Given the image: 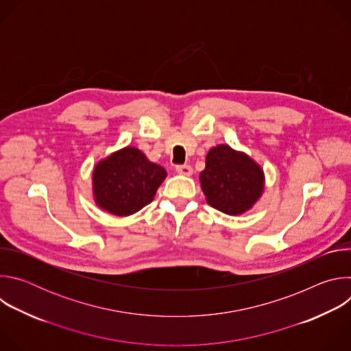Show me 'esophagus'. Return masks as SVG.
<instances>
[{
    "instance_id": "obj_1",
    "label": "esophagus",
    "mask_w": 351,
    "mask_h": 351,
    "mask_svg": "<svg viewBox=\"0 0 351 351\" xmlns=\"http://www.w3.org/2000/svg\"><path fill=\"white\" fill-rule=\"evenodd\" d=\"M176 172L180 173V175H184V176H190V175L193 173V168H191L190 165H187V164H184V165H178V167H176Z\"/></svg>"
}]
</instances>
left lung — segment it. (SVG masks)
<instances>
[{"mask_svg":"<svg viewBox=\"0 0 351 351\" xmlns=\"http://www.w3.org/2000/svg\"><path fill=\"white\" fill-rule=\"evenodd\" d=\"M207 203L218 211L237 215L252 207L263 193L261 168L229 145L211 148L206 169L199 173Z\"/></svg>","mask_w":351,"mask_h":351,"instance_id":"left-lung-1","label":"left lung"}]
</instances>
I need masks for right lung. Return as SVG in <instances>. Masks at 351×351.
<instances>
[{"label":"right lung","instance_id":"1","mask_svg":"<svg viewBox=\"0 0 351 351\" xmlns=\"http://www.w3.org/2000/svg\"><path fill=\"white\" fill-rule=\"evenodd\" d=\"M165 176L162 167L149 162L137 148L126 147L95 167V202L114 215H132L153 202Z\"/></svg>","mask_w":351,"mask_h":351}]
</instances>
